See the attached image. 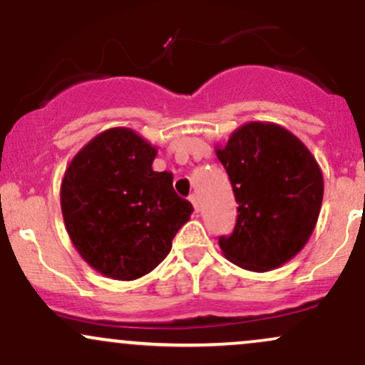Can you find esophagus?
Here are the masks:
<instances>
[{"label":"esophagus","instance_id":"obj_1","mask_svg":"<svg viewBox=\"0 0 365 365\" xmlns=\"http://www.w3.org/2000/svg\"><path fill=\"white\" fill-rule=\"evenodd\" d=\"M188 199H190V202L192 204H194V209H195V211H199V197H197L195 194H192L190 197H188Z\"/></svg>","mask_w":365,"mask_h":365}]
</instances>
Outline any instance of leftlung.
Returning a JSON list of instances; mask_svg holds the SVG:
<instances>
[{
	"label": "left lung",
	"mask_w": 365,
	"mask_h": 365,
	"mask_svg": "<svg viewBox=\"0 0 365 365\" xmlns=\"http://www.w3.org/2000/svg\"><path fill=\"white\" fill-rule=\"evenodd\" d=\"M238 202L235 230L221 252L244 269L264 273L295 257L319 217L324 182L316 158L290 130L250 121L216 145Z\"/></svg>",
	"instance_id": "1"
}]
</instances>
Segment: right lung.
<instances>
[{
    "instance_id": "right-lung-1",
    "label": "right lung",
    "mask_w": 365,
    "mask_h": 365,
    "mask_svg": "<svg viewBox=\"0 0 365 365\" xmlns=\"http://www.w3.org/2000/svg\"><path fill=\"white\" fill-rule=\"evenodd\" d=\"M158 149L132 128H108L87 142L61 180L70 240L92 269L132 282L150 273L194 207L173 175L153 170Z\"/></svg>"
}]
</instances>
